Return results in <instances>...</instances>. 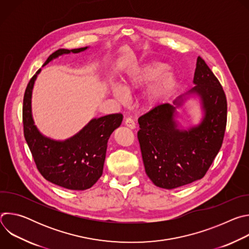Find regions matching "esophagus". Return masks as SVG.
Wrapping results in <instances>:
<instances>
[{"instance_id": "34e87169", "label": "esophagus", "mask_w": 249, "mask_h": 249, "mask_svg": "<svg viewBox=\"0 0 249 249\" xmlns=\"http://www.w3.org/2000/svg\"><path fill=\"white\" fill-rule=\"evenodd\" d=\"M124 123H125V125H126L127 127H129L130 129H135V128H136V123H135V121H134L132 118H130V117L126 118Z\"/></svg>"}]
</instances>
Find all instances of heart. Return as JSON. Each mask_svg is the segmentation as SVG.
I'll return each instance as SVG.
<instances>
[{
  "mask_svg": "<svg viewBox=\"0 0 249 249\" xmlns=\"http://www.w3.org/2000/svg\"><path fill=\"white\" fill-rule=\"evenodd\" d=\"M168 66L160 61L142 64L129 72L121 81L120 87L112 85L111 93L121 103L128 100V95L143 89L152 84L144 94V102L148 107H154L169 95L176 87V77L166 71Z\"/></svg>",
  "mask_w": 249,
  "mask_h": 249,
  "instance_id": "b5f03b06",
  "label": "heart"
}]
</instances>
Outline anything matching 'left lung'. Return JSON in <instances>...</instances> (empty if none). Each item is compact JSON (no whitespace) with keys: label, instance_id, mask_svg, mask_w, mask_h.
Segmentation results:
<instances>
[{"label":"left lung","instance_id":"8db88e82","mask_svg":"<svg viewBox=\"0 0 249 249\" xmlns=\"http://www.w3.org/2000/svg\"><path fill=\"white\" fill-rule=\"evenodd\" d=\"M193 84L173 104H160L139 117L138 140L145 170L153 183L173 189L201 179L218 155L227 125V98L211 69L197 58ZM190 96H198L202 121L181 130L175 120L176 108Z\"/></svg>","mask_w":249,"mask_h":249}]
</instances>
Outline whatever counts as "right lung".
Here are the masks:
<instances>
[{
	"label": "right lung",
	"mask_w": 249,
	"mask_h": 249,
	"mask_svg": "<svg viewBox=\"0 0 249 249\" xmlns=\"http://www.w3.org/2000/svg\"><path fill=\"white\" fill-rule=\"evenodd\" d=\"M88 47L59 49L52 53L43 66L59 56L80 53ZM39 69L29 81L22 106L23 133L37 169L53 184L70 190L90 188L102 175L107 142L112 132L121 125V113L91 119L79 133L65 141L45 137L34 125L31 114V95Z\"/></svg>",
	"instance_id": "1"
}]
</instances>
